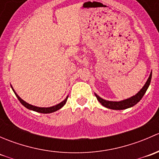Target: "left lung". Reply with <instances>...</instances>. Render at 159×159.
I'll return each instance as SVG.
<instances>
[{
  "instance_id": "1",
  "label": "left lung",
  "mask_w": 159,
  "mask_h": 159,
  "mask_svg": "<svg viewBox=\"0 0 159 159\" xmlns=\"http://www.w3.org/2000/svg\"><path fill=\"white\" fill-rule=\"evenodd\" d=\"M152 72H151L150 75H149L148 80H147L146 83L145 84V85L143 86L142 89L135 94V95L132 96V97L129 98L125 99V100L120 101V102H111V101H106L105 99L99 97L98 94H95L96 98H97L98 101L102 104L103 106H105V108H110V109L113 110H123L126 109V108H131V107L135 105L142 98V97L144 96V94L146 92L147 89H148L149 84L151 83V80H152Z\"/></svg>"
}]
</instances>
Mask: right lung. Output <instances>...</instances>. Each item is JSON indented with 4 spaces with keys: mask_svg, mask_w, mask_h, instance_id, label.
Masks as SVG:
<instances>
[{
    "mask_svg": "<svg viewBox=\"0 0 159 159\" xmlns=\"http://www.w3.org/2000/svg\"><path fill=\"white\" fill-rule=\"evenodd\" d=\"M11 88H12V87H11ZM12 90L14 91V94H15V95L17 96V98H18V100L20 101V103H21L22 105H23L25 107V108H28V109H30V110L34 111H37V112H39V113H43V114L52 113V112H54V111H56L59 110L60 108H61L62 107H63L64 105H65V103H66L67 100H68V96H67V98L65 99V100L63 101V102H61V103L57 104V105H54V106L49 107V108H40V107L34 106V105H30V104L27 103L26 102H25L24 100H22V99L20 98L19 97L18 95H17V94L15 92V91H14V89H13V88H12Z\"/></svg>",
    "mask_w": 159,
    "mask_h": 159,
    "instance_id": "obj_1",
    "label": "right lung"
}]
</instances>
